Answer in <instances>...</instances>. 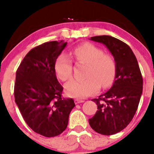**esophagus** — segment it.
Returning <instances> with one entry per match:
<instances>
[{
	"mask_svg": "<svg viewBox=\"0 0 154 154\" xmlns=\"http://www.w3.org/2000/svg\"><path fill=\"white\" fill-rule=\"evenodd\" d=\"M74 102H75V104H79V103H84V100H80V99H75V100H74Z\"/></svg>",
	"mask_w": 154,
	"mask_h": 154,
	"instance_id": "obj_1",
	"label": "esophagus"
}]
</instances>
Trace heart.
I'll return each instance as SVG.
<instances>
[{"label":"heart","instance_id":"b5f03b06","mask_svg":"<svg viewBox=\"0 0 154 154\" xmlns=\"http://www.w3.org/2000/svg\"><path fill=\"white\" fill-rule=\"evenodd\" d=\"M79 62L87 64L85 78L83 81L71 80L64 86L68 96L83 98L93 95L100 87L110 86L115 75V64L110 56L103 54V51L95 45L85 42L77 46L72 51ZM57 77L67 81L72 77V63L65 54H61L55 62Z\"/></svg>","mask_w":154,"mask_h":154}]
</instances>
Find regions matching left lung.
<instances>
[{
	"mask_svg": "<svg viewBox=\"0 0 154 154\" xmlns=\"http://www.w3.org/2000/svg\"><path fill=\"white\" fill-rule=\"evenodd\" d=\"M90 40L103 44L110 51L115 62V77L109 90L92 100L97 110L89 123L100 134H115L129 124L136 113L143 93V77L128 45L108 35L92 37Z\"/></svg>",
	"mask_w": 154,
	"mask_h": 154,
	"instance_id": "obj_1",
	"label": "left lung"
}]
</instances>
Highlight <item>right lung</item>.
I'll use <instances>...</instances> for the list:
<instances>
[{
    "mask_svg": "<svg viewBox=\"0 0 154 154\" xmlns=\"http://www.w3.org/2000/svg\"><path fill=\"white\" fill-rule=\"evenodd\" d=\"M67 42L52 41L29 51L16 72L14 99L27 125L46 137L66 129L75 106L72 98L62 97L63 87L56 75L55 62Z\"/></svg>",
    "mask_w": 154,
    "mask_h": 154,
    "instance_id": "obj_1",
    "label": "right lung"
}]
</instances>
